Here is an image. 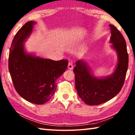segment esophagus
<instances>
[{
  "instance_id": "34e87169",
  "label": "esophagus",
  "mask_w": 135,
  "mask_h": 135,
  "mask_svg": "<svg viewBox=\"0 0 135 135\" xmlns=\"http://www.w3.org/2000/svg\"><path fill=\"white\" fill-rule=\"evenodd\" d=\"M68 68L70 70H73V65L71 62H69L68 64Z\"/></svg>"
}]
</instances>
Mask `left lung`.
Masks as SVG:
<instances>
[{
  "label": "left lung",
  "mask_w": 135,
  "mask_h": 135,
  "mask_svg": "<svg viewBox=\"0 0 135 135\" xmlns=\"http://www.w3.org/2000/svg\"><path fill=\"white\" fill-rule=\"evenodd\" d=\"M111 28L110 42L117 51L118 62L114 74L104 79L93 77L84 61L78 60L73 69L75 86L80 98L89 105L105 103L115 97L124 84L128 68L129 56L126 43L121 32L113 26Z\"/></svg>",
  "instance_id": "obj_1"
}]
</instances>
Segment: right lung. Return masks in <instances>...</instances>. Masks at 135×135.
<instances>
[{
  "label": "right lung",
  "mask_w": 135,
  "mask_h": 135,
  "mask_svg": "<svg viewBox=\"0 0 135 135\" xmlns=\"http://www.w3.org/2000/svg\"><path fill=\"white\" fill-rule=\"evenodd\" d=\"M34 24L26 22L15 35L10 47L8 68L18 94L31 103L40 105L54 94L56 80L65 72L68 61H53L26 54L22 43L31 33Z\"/></svg>",
  "instance_id": "1"
}]
</instances>
